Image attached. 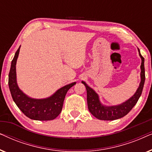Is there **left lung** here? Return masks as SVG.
<instances>
[{
    "label": "left lung",
    "mask_w": 152,
    "mask_h": 152,
    "mask_svg": "<svg viewBox=\"0 0 152 152\" xmlns=\"http://www.w3.org/2000/svg\"><path fill=\"white\" fill-rule=\"evenodd\" d=\"M138 52L139 55L142 60L140 66V83L135 94L124 102L120 104L119 105L109 106V107L104 105L99 101L98 95L95 93V91L91 87H89L86 84V82H83V81L82 82L86 88L87 104H88L89 111L97 119L102 120H114L124 117L132 109V108L136 105L138 99L140 98L145 84V74L144 66L145 59L141 55L139 50Z\"/></svg>",
    "instance_id": "left-lung-1"
}]
</instances>
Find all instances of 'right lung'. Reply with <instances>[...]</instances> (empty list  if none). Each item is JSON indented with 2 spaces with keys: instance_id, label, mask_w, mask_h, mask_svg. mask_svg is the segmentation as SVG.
I'll return each instance as SVG.
<instances>
[{
  "instance_id": "1",
  "label": "right lung",
  "mask_w": 152,
  "mask_h": 152,
  "mask_svg": "<svg viewBox=\"0 0 152 152\" xmlns=\"http://www.w3.org/2000/svg\"><path fill=\"white\" fill-rule=\"evenodd\" d=\"M20 48L16 52L12 61L9 72L8 84L12 99L19 109L27 117L35 120H52L61 112L64 98L68 91L76 84L72 82L57 90L50 97L44 99H34L28 97L18 88L16 82V64Z\"/></svg>"
}]
</instances>
